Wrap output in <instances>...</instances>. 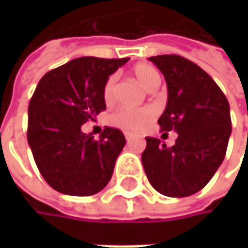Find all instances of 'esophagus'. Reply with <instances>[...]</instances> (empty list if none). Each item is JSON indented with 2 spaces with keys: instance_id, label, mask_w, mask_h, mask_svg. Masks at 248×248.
I'll list each match as a JSON object with an SVG mask.
<instances>
[{
  "instance_id": "obj_1",
  "label": "esophagus",
  "mask_w": 248,
  "mask_h": 248,
  "mask_svg": "<svg viewBox=\"0 0 248 248\" xmlns=\"http://www.w3.org/2000/svg\"><path fill=\"white\" fill-rule=\"evenodd\" d=\"M132 136H133L132 133H124V138H126L127 140H130V139H132Z\"/></svg>"
}]
</instances>
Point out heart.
Instances as JSON below:
<instances>
[{"mask_svg":"<svg viewBox=\"0 0 248 248\" xmlns=\"http://www.w3.org/2000/svg\"><path fill=\"white\" fill-rule=\"evenodd\" d=\"M132 75L143 89L149 92L155 90L162 81L159 72L149 64H136L132 69ZM115 97H116V77L110 76L103 84V100L105 103L110 105L115 102ZM154 116H155V112L151 108L132 109V108L122 106L109 115V124L122 130L136 132L149 124L154 119Z\"/></svg>","mask_w":248,"mask_h":248,"instance_id":"obj_1","label":"heart"}]
</instances>
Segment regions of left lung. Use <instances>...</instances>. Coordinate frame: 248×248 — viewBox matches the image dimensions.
<instances>
[{"label":"left lung","instance_id":"1","mask_svg":"<svg viewBox=\"0 0 248 248\" xmlns=\"http://www.w3.org/2000/svg\"><path fill=\"white\" fill-rule=\"evenodd\" d=\"M149 60L168 86V103L158 124L178 138L171 148L146 138L143 170L162 195L189 197L210 182L224 161L231 135L230 105L213 77L188 59L162 54Z\"/></svg>","mask_w":248,"mask_h":248}]
</instances>
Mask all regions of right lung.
I'll return each instance as SVG.
<instances>
[{"label": "right lung", "mask_w": 248, "mask_h": 248, "mask_svg": "<svg viewBox=\"0 0 248 248\" xmlns=\"http://www.w3.org/2000/svg\"><path fill=\"white\" fill-rule=\"evenodd\" d=\"M129 59L78 57L38 81L28 105L27 140L46 182L67 195L87 197L112 178L126 139L105 127L96 140L81 124L106 110L103 84Z\"/></svg>", "instance_id": "right-lung-1"}]
</instances>
